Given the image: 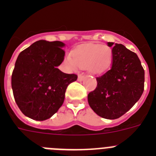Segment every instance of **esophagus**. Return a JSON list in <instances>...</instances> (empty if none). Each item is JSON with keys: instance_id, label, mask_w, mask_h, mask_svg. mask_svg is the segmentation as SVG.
<instances>
[{"instance_id": "esophagus-1", "label": "esophagus", "mask_w": 156, "mask_h": 156, "mask_svg": "<svg viewBox=\"0 0 156 156\" xmlns=\"http://www.w3.org/2000/svg\"><path fill=\"white\" fill-rule=\"evenodd\" d=\"M83 79H84V76L81 75V74L78 76V81H82L83 80Z\"/></svg>"}]
</instances>
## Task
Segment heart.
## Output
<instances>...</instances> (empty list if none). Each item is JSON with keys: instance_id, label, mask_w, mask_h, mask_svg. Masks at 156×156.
I'll use <instances>...</instances> for the list:
<instances>
[{"instance_id": "1", "label": "heart", "mask_w": 156, "mask_h": 156, "mask_svg": "<svg viewBox=\"0 0 156 156\" xmlns=\"http://www.w3.org/2000/svg\"><path fill=\"white\" fill-rule=\"evenodd\" d=\"M112 58L110 48L99 44H88L76 48L73 56L68 54L65 58V62L72 69L79 66L87 68L94 73H101L109 67Z\"/></svg>"}]
</instances>
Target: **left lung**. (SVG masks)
Instances as JSON below:
<instances>
[{
  "label": "left lung",
  "instance_id": "8db88e82",
  "mask_svg": "<svg viewBox=\"0 0 156 156\" xmlns=\"http://www.w3.org/2000/svg\"><path fill=\"white\" fill-rule=\"evenodd\" d=\"M107 44L113 46L112 68L97 77V87L88 94L87 100L99 116L115 119L129 111L142 95L144 70L137 55L124 45Z\"/></svg>",
  "mask_w": 156,
  "mask_h": 156
}]
</instances>
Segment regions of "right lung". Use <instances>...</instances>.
Returning a JSON list of instances; mask_svg holds the SVG:
<instances>
[{
  "mask_svg": "<svg viewBox=\"0 0 156 156\" xmlns=\"http://www.w3.org/2000/svg\"><path fill=\"white\" fill-rule=\"evenodd\" d=\"M64 43L38 41L19 54L12 76L16 102L26 116L49 119L62 105L66 88L77 80L58 69L64 60Z\"/></svg>",
  "mask_w": 156,
  "mask_h": 156,
  "instance_id": "add662e5",
  "label": "right lung"
}]
</instances>
